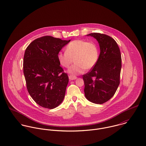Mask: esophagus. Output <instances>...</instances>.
Returning a JSON list of instances; mask_svg holds the SVG:
<instances>
[{
    "label": "esophagus",
    "mask_w": 146,
    "mask_h": 146,
    "mask_svg": "<svg viewBox=\"0 0 146 146\" xmlns=\"http://www.w3.org/2000/svg\"><path fill=\"white\" fill-rule=\"evenodd\" d=\"M68 78H69V79L70 80H75L77 78L76 76H74V75H71L68 76Z\"/></svg>",
    "instance_id": "obj_1"
}]
</instances>
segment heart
I'll use <instances>...</instances> for the list:
<instances>
[{
	"mask_svg": "<svg viewBox=\"0 0 146 146\" xmlns=\"http://www.w3.org/2000/svg\"><path fill=\"white\" fill-rule=\"evenodd\" d=\"M66 51L58 53V60L63 67L68 68L74 59L75 63L68 70V72L73 75L82 74L85 69L92 68L99 58L97 45L92 41L82 40L72 41L67 45Z\"/></svg>",
	"mask_w": 146,
	"mask_h": 146,
	"instance_id": "1",
	"label": "heart"
}]
</instances>
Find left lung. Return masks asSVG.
<instances>
[{
    "label": "left lung",
    "mask_w": 146,
    "mask_h": 146,
    "mask_svg": "<svg viewBox=\"0 0 146 146\" xmlns=\"http://www.w3.org/2000/svg\"><path fill=\"white\" fill-rule=\"evenodd\" d=\"M87 36L97 40L100 53L96 64L83 75L85 96L93 103L102 104L114 96L119 84L121 54L118 44L111 37L98 33Z\"/></svg>",
    "instance_id": "left-lung-1"
}]
</instances>
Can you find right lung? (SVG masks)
<instances>
[{"label":"right lung","instance_id":"right-lung-1","mask_svg":"<svg viewBox=\"0 0 146 146\" xmlns=\"http://www.w3.org/2000/svg\"><path fill=\"white\" fill-rule=\"evenodd\" d=\"M70 41L45 36L35 40L25 50L23 71L27 88L43 108L54 109L64 99L68 76L60 66L58 54Z\"/></svg>","mask_w":146,"mask_h":146}]
</instances>
